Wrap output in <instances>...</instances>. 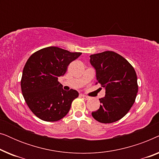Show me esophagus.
I'll use <instances>...</instances> for the list:
<instances>
[{
    "instance_id": "34e87169",
    "label": "esophagus",
    "mask_w": 159,
    "mask_h": 159,
    "mask_svg": "<svg viewBox=\"0 0 159 159\" xmlns=\"http://www.w3.org/2000/svg\"><path fill=\"white\" fill-rule=\"evenodd\" d=\"M80 96L82 97V98H84L85 99V100H88V99H90V97L87 96V95H83V94H80Z\"/></svg>"
}]
</instances>
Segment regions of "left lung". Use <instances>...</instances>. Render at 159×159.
Returning a JSON list of instances; mask_svg holds the SVG:
<instances>
[{
    "mask_svg": "<svg viewBox=\"0 0 159 159\" xmlns=\"http://www.w3.org/2000/svg\"><path fill=\"white\" fill-rule=\"evenodd\" d=\"M90 62L96 71V84L106 89L100 98L98 110L92 112L101 123H113L123 118L133 105L138 91V78L133 66L114 51L90 56Z\"/></svg>",
    "mask_w": 159,
    "mask_h": 159,
    "instance_id": "8db88e82",
    "label": "left lung"
}]
</instances>
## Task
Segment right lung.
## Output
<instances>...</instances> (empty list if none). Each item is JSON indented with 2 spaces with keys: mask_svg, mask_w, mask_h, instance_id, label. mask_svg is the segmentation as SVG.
I'll return each instance as SVG.
<instances>
[{
  "mask_svg": "<svg viewBox=\"0 0 159 159\" xmlns=\"http://www.w3.org/2000/svg\"><path fill=\"white\" fill-rule=\"evenodd\" d=\"M81 54L51 46L39 50L28 58L21 80V92L28 107L39 119L56 121L68 114L79 93L73 89L64 90L58 78Z\"/></svg>",
  "mask_w": 159,
  "mask_h": 159,
  "instance_id": "add662e5",
  "label": "right lung"
}]
</instances>
